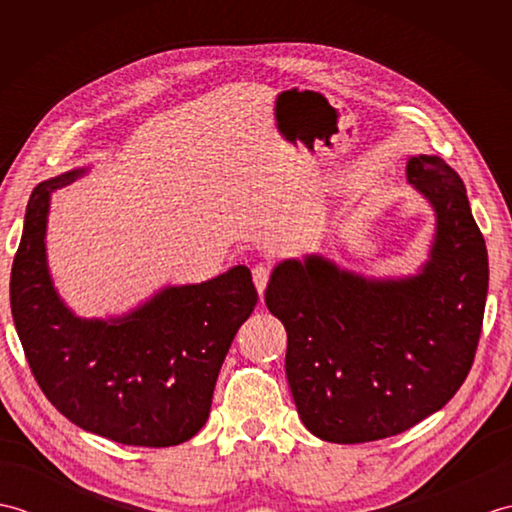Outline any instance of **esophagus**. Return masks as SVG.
Here are the masks:
<instances>
[{"label": "esophagus", "mask_w": 512, "mask_h": 512, "mask_svg": "<svg viewBox=\"0 0 512 512\" xmlns=\"http://www.w3.org/2000/svg\"><path fill=\"white\" fill-rule=\"evenodd\" d=\"M268 279H270V266L257 264L253 268V281H255V288L259 292V297H264V290L268 286Z\"/></svg>", "instance_id": "1"}]
</instances>
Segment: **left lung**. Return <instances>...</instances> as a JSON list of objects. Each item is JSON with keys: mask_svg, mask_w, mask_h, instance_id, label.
<instances>
[{"mask_svg": "<svg viewBox=\"0 0 512 512\" xmlns=\"http://www.w3.org/2000/svg\"><path fill=\"white\" fill-rule=\"evenodd\" d=\"M407 180L436 211L418 275L367 279L308 255L277 264L268 281L266 306L288 332L292 398L325 442L398 436L447 405L471 372L488 292L484 237L442 158H409Z\"/></svg>", "mask_w": 512, "mask_h": 512, "instance_id": "obj_1", "label": "left lung"}]
</instances>
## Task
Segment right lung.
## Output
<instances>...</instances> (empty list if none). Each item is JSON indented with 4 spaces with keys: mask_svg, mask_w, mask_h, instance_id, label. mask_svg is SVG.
Masks as SVG:
<instances>
[{
    "mask_svg": "<svg viewBox=\"0 0 512 512\" xmlns=\"http://www.w3.org/2000/svg\"><path fill=\"white\" fill-rule=\"evenodd\" d=\"M41 182L26 209L10 273V310L30 372L65 418L132 447H176L211 411L217 374L257 306L246 266L202 284L169 286L112 319H81L52 286L46 259L50 193L83 176Z\"/></svg>",
    "mask_w": 512,
    "mask_h": 512,
    "instance_id": "right-lung-1",
    "label": "right lung"
}]
</instances>
